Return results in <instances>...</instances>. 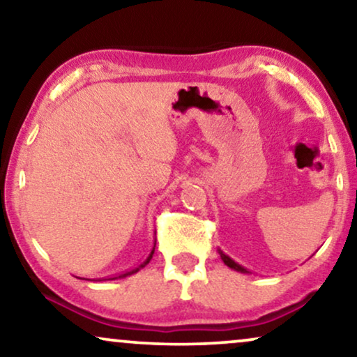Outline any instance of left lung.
<instances>
[{
  "label": "left lung",
  "instance_id": "1",
  "mask_svg": "<svg viewBox=\"0 0 357 357\" xmlns=\"http://www.w3.org/2000/svg\"><path fill=\"white\" fill-rule=\"evenodd\" d=\"M218 253H219V255H221V260L224 261V265H227L229 268H231V270L238 271V273H243V275H248V273H252L250 270H247V268H243L242 265H238L237 261H234L231 257L226 255V253L221 250V248H218Z\"/></svg>",
  "mask_w": 357,
  "mask_h": 357
}]
</instances>
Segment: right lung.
<instances>
[{
	"mask_svg": "<svg viewBox=\"0 0 357 357\" xmlns=\"http://www.w3.org/2000/svg\"><path fill=\"white\" fill-rule=\"evenodd\" d=\"M154 248H155V238H154V242H153V247H151V252H149V255H148V257H146V260H144V261H141L138 266H136V268H133V270L126 271V273H123V275H119V276L112 278V280H121V278L131 276V275H135V273H138L139 270H143V268H144L146 265H148V263L151 261V258H153V255H154Z\"/></svg>",
	"mask_w": 357,
	"mask_h": 357,
	"instance_id": "right-lung-1",
	"label": "right lung"
}]
</instances>
